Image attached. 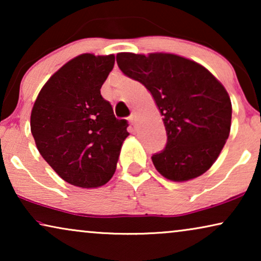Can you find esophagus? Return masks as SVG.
<instances>
[{"instance_id":"esophagus-1","label":"esophagus","mask_w":261,"mask_h":261,"mask_svg":"<svg viewBox=\"0 0 261 261\" xmlns=\"http://www.w3.org/2000/svg\"><path fill=\"white\" fill-rule=\"evenodd\" d=\"M129 122H130V124L132 126H137V122H138V116H137V114H132V115L129 116Z\"/></svg>"}]
</instances>
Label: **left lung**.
I'll return each instance as SVG.
<instances>
[{"instance_id": "obj_1", "label": "left lung", "mask_w": 261, "mask_h": 261, "mask_svg": "<svg viewBox=\"0 0 261 261\" xmlns=\"http://www.w3.org/2000/svg\"><path fill=\"white\" fill-rule=\"evenodd\" d=\"M116 62L151 92L163 116L167 144L152 155L156 171L172 181L206 172L230 132L231 102L221 82L201 64L173 53L121 52Z\"/></svg>"}]
</instances>
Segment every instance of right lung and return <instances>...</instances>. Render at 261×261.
Wrapping results in <instances>:
<instances>
[{"label":"right lung","instance_id":"1","mask_svg":"<svg viewBox=\"0 0 261 261\" xmlns=\"http://www.w3.org/2000/svg\"><path fill=\"white\" fill-rule=\"evenodd\" d=\"M115 56L83 53L49 77L31 113V132L40 154L67 183L99 188L115 173L127 121L117 120L101 88Z\"/></svg>","mask_w":261,"mask_h":261}]
</instances>
